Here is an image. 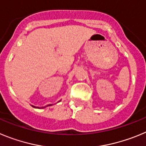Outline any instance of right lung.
<instances>
[{
    "instance_id": "right-lung-1",
    "label": "right lung",
    "mask_w": 146,
    "mask_h": 146,
    "mask_svg": "<svg viewBox=\"0 0 146 146\" xmlns=\"http://www.w3.org/2000/svg\"><path fill=\"white\" fill-rule=\"evenodd\" d=\"M60 101H61V100H60ZM60 101H59V102H60ZM52 106V104H50V105H47L46 106H45V107H41V108H39V107H35V106H32L33 107H34V108H45L46 107H48V106Z\"/></svg>"
}]
</instances>
